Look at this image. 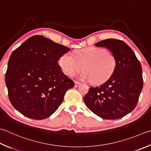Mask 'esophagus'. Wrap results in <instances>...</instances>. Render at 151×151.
<instances>
[{
	"instance_id": "esophagus-1",
	"label": "esophagus",
	"mask_w": 151,
	"mask_h": 151,
	"mask_svg": "<svg viewBox=\"0 0 151 151\" xmlns=\"http://www.w3.org/2000/svg\"><path fill=\"white\" fill-rule=\"evenodd\" d=\"M75 86L76 88V87H78V86H79V85L81 84V82H77V81H75Z\"/></svg>"
}]
</instances>
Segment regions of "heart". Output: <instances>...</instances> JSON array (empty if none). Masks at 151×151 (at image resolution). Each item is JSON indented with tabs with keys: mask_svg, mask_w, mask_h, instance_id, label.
Listing matches in <instances>:
<instances>
[{
	"mask_svg": "<svg viewBox=\"0 0 151 151\" xmlns=\"http://www.w3.org/2000/svg\"><path fill=\"white\" fill-rule=\"evenodd\" d=\"M116 58L109 50L97 47L78 50L73 55L66 53L61 56L59 65L65 75L73 76L82 69L80 78L93 84H101L111 77L116 67Z\"/></svg>",
	"mask_w": 151,
	"mask_h": 151,
	"instance_id": "heart-1",
	"label": "heart"
}]
</instances>
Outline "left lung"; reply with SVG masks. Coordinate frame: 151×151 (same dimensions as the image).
Listing matches in <instances>:
<instances>
[{"mask_svg": "<svg viewBox=\"0 0 151 151\" xmlns=\"http://www.w3.org/2000/svg\"><path fill=\"white\" fill-rule=\"evenodd\" d=\"M95 46L105 47L113 53L116 67L105 83L90 88L84 97V103L103 119H121L137 105L143 84L141 63L130 47L122 40L109 38Z\"/></svg>", "mask_w": 151, "mask_h": 151, "instance_id": "8db88e82", "label": "left lung"}]
</instances>
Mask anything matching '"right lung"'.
<instances>
[{"instance_id":"add662e5","label":"right lung","mask_w":151,"mask_h":151,"mask_svg":"<svg viewBox=\"0 0 151 151\" xmlns=\"http://www.w3.org/2000/svg\"><path fill=\"white\" fill-rule=\"evenodd\" d=\"M70 48L42 35L31 37L12 53L5 75L9 99L24 116L42 120L54 113L75 83L58 61Z\"/></svg>"}]
</instances>
